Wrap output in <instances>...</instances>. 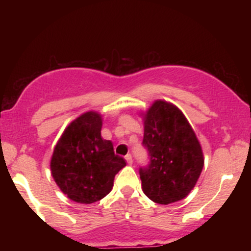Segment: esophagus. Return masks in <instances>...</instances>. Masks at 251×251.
Listing matches in <instances>:
<instances>
[{
  "label": "esophagus",
  "instance_id": "esophagus-1",
  "mask_svg": "<svg viewBox=\"0 0 251 251\" xmlns=\"http://www.w3.org/2000/svg\"><path fill=\"white\" fill-rule=\"evenodd\" d=\"M125 159H126V162H127L128 165H132V163H133V159H132V155L131 154L126 155Z\"/></svg>",
  "mask_w": 251,
  "mask_h": 251
}]
</instances>
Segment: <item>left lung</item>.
<instances>
[{"mask_svg":"<svg viewBox=\"0 0 251 251\" xmlns=\"http://www.w3.org/2000/svg\"><path fill=\"white\" fill-rule=\"evenodd\" d=\"M140 116L143 144L150 154V165L139 170L144 194L163 205L184 200L204 166L203 150L194 128L183 112L165 100H155Z\"/></svg>","mask_w":251,"mask_h":251,"instance_id":"left-lung-1","label":"left lung"}]
</instances>
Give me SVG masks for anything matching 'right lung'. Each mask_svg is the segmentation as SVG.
<instances>
[{
  "instance_id": "obj_1",
  "label": "right lung",
  "mask_w": 251,
  "mask_h": 251,
  "mask_svg": "<svg viewBox=\"0 0 251 251\" xmlns=\"http://www.w3.org/2000/svg\"><path fill=\"white\" fill-rule=\"evenodd\" d=\"M101 114L88 111L74 119L57 140L50 171L60 190L72 201L91 204L111 192L125 159L114 154L111 140L101 138Z\"/></svg>"
}]
</instances>
